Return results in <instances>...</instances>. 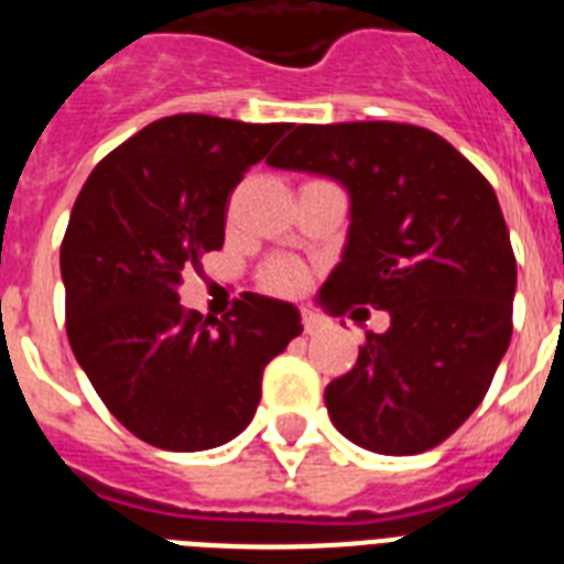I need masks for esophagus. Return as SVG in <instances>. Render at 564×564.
<instances>
[{"mask_svg":"<svg viewBox=\"0 0 564 564\" xmlns=\"http://www.w3.org/2000/svg\"><path fill=\"white\" fill-rule=\"evenodd\" d=\"M303 326H305V332H308V335H314V332H319V328L326 326V319L319 317V314H314V311L303 308Z\"/></svg>","mask_w":564,"mask_h":564,"instance_id":"esophagus-1","label":"esophagus"}]
</instances>
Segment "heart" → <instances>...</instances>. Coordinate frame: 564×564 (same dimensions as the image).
<instances>
[{
	"label": "heart",
	"mask_w": 564,
	"mask_h": 564,
	"mask_svg": "<svg viewBox=\"0 0 564 564\" xmlns=\"http://www.w3.org/2000/svg\"><path fill=\"white\" fill-rule=\"evenodd\" d=\"M264 288L276 294H296L305 288V270L296 261L276 259L264 268Z\"/></svg>",
	"instance_id": "b5f03b06"
}]
</instances>
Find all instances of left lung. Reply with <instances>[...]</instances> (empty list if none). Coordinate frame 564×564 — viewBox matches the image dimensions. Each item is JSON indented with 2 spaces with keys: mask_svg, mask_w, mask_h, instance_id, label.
I'll return each mask as SVG.
<instances>
[{
  "mask_svg": "<svg viewBox=\"0 0 564 564\" xmlns=\"http://www.w3.org/2000/svg\"><path fill=\"white\" fill-rule=\"evenodd\" d=\"M268 165L349 192L344 259L319 291L340 317L384 308L326 387L335 427L378 454H422L466 422L512 337L516 256L489 180L434 130L399 121L300 124Z\"/></svg>",
  "mask_w": 564,
  "mask_h": 564,
  "instance_id": "1",
  "label": "left lung"
}]
</instances>
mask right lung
<instances>
[{
	"instance_id": "add662e5",
	"label": "right lung",
	"mask_w": 564,
	"mask_h": 564,
	"mask_svg": "<svg viewBox=\"0 0 564 564\" xmlns=\"http://www.w3.org/2000/svg\"><path fill=\"white\" fill-rule=\"evenodd\" d=\"M291 124L204 112L151 121L98 162L61 245L66 335L101 402L165 452H206L250 425L261 372L303 332L282 300L227 317L180 305L183 270L224 247L232 188Z\"/></svg>"
}]
</instances>
